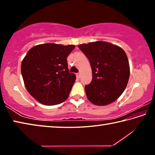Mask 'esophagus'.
<instances>
[{"label": "esophagus", "mask_w": 155, "mask_h": 155, "mask_svg": "<svg viewBox=\"0 0 155 155\" xmlns=\"http://www.w3.org/2000/svg\"><path fill=\"white\" fill-rule=\"evenodd\" d=\"M77 77L78 78H79L81 77V73H77Z\"/></svg>", "instance_id": "obj_1"}]
</instances>
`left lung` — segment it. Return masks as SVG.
Wrapping results in <instances>:
<instances>
[{
	"mask_svg": "<svg viewBox=\"0 0 155 155\" xmlns=\"http://www.w3.org/2000/svg\"><path fill=\"white\" fill-rule=\"evenodd\" d=\"M90 62L92 80L85 87L91 103L104 106L112 103L124 92L130 76L127 54L120 46L103 41L78 45Z\"/></svg>",
	"mask_w": 155,
	"mask_h": 155,
	"instance_id": "obj_1",
	"label": "left lung"
}]
</instances>
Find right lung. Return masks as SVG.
<instances>
[{"label":"right lung","mask_w":155,"mask_h":155,"mask_svg":"<svg viewBox=\"0 0 155 155\" xmlns=\"http://www.w3.org/2000/svg\"><path fill=\"white\" fill-rule=\"evenodd\" d=\"M74 45L39 44L27 52L21 64L26 88L36 101L54 105L66 100L76 75L69 72L67 57Z\"/></svg>","instance_id":"add662e5"}]
</instances>
